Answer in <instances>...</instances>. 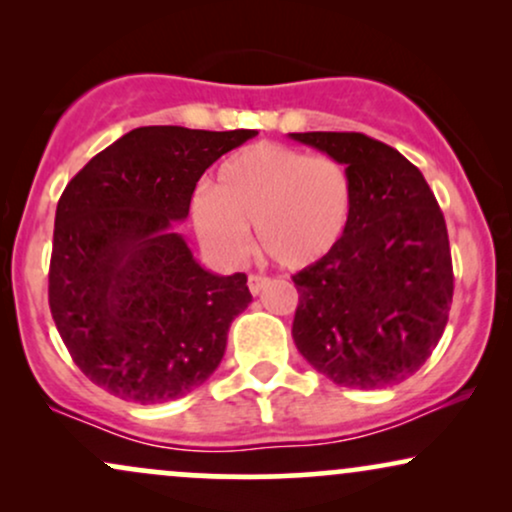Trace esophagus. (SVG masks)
I'll use <instances>...</instances> for the list:
<instances>
[{"label": "esophagus", "mask_w": 512, "mask_h": 512, "mask_svg": "<svg viewBox=\"0 0 512 512\" xmlns=\"http://www.w3.org/2000/svg\"><path fill=\"white\" fill-rule=\"evenodd\" d=\"M264 286H267V276H262V274H250L248 289H250L252 296H257V293H262Z\"/></svg>", "instance_id": "1"}]
</instances>
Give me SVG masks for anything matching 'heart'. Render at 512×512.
Returning a JSON list of instances; mask_svg holds the SVG:
<instances>
[{
	"mask_svg": "<svg viewBox=\"0 0 512 512\" xmlns=\"http://www.w3.org/2000/svg\"><path fill=\"white\" fill-rule=\"evenodd\" d=\"M354 211L344 163L281 144H252L221 163L214 190L195 192L190 221L211 255L238 264L257 245L286 269H305L342 243Z\"/></svg>",
	"mask_w": 512,
	"mask_h": 512,
	"instance_id": "b5f03b06",
	"label": "heart"
}]
</instances>
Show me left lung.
<instances>
[{"label":"left lung","instance_id":"1","mask_svg":"<svg viewBox=\"0 0 512 512\" xmlns=\"http://www.w3.org/2000/svg\"><path fill=\"white\" fill-rule=\"evenodd\" d=\"M354 182L342 243L293 276V342L332 383L380 390L407 380L443 337L452 260L443 211L421 170L358 132H296Z\"/></svg>","mask_w":512,"mask_h":512}]
</instances>
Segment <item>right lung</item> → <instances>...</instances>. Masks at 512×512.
<instances>
[{
	"instance_id": "1",
	"label": "right lung",
	"mask_w": 512,
	"mask_h": 512,
	"mask_svg": "<svg viewBox=\"0 0 512 512\" xmlns=\"http://www.w3.org/2000/svg\"><path fill=\"white\" fill-rule=\"evenodd\" d=\"M255 129L137 127L93 156L55 214L50 310L91 383L139 404L185 397L219 368L248 276L195 260L175 223L197 180Z\"/></svg>"
}]
</instances>
